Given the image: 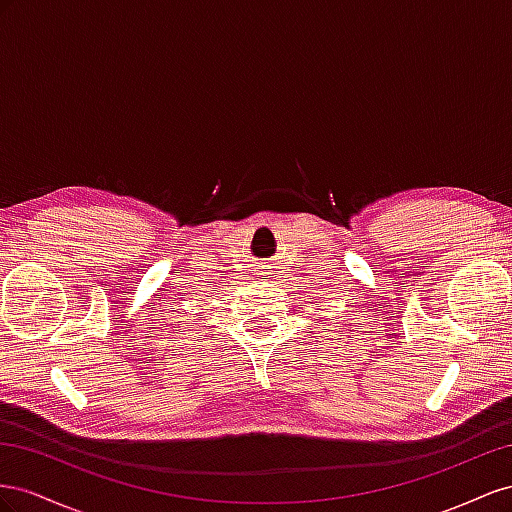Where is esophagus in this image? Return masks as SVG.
<instances>
[{
	"instance_id": "1",
	"label": "esophagus",
	"mask_w": 512,
	"mask_h": 512,
	"mask_svg": "<svg viewBox=\"0 0 512 512\" xmlns=\"http://www.w3.org/2000/svg\"><path fill=\"white\" fill-rule=\"evenodd\" d=\"M259 274H264V279L272 281V276H274V270H272L270 266H264V268H261V272H259Z\"/></svg>"
}]
</instances>
